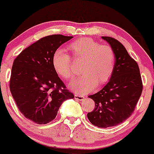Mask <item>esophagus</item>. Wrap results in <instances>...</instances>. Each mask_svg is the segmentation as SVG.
Listing matches in <instances>:
<instances>
[{
	"label": "esophagus",
	"instance_id": "1",
	"mask_svg": "<svg viewBox=\"0 0 154 154\" xmlns=\"http://www.w3.org/2000/svg\"><path fill=\"white\" fill-rule=\"evenodd\" d=\"M74 98L75 100H76L77 101H79V102L83 101L84 100V97L83 95H79V94H75Z\"/></svg>",
	"mask_w": 154,
	"mask_h": 154
}]
</instances>
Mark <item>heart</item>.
<instances>
[{"mask_svg":"<svg viewBox=\"0 0 154 154\" xmlns=\"http://www.w3.org/2000/svg\"><path fill=\"white\" fill-rule=\"evenodd\" d=\"M68 48L73 58L83 60L82 75L71 84L77 93H87L96 85H102L109 81L115 66L114 51L110 45H101L90 38H81L71 42ZM52 62L54 71L62 79L70 80L74 76L70 55L64 50L54 52Z\"/></svg>","mask_w":154,"mask_h":154,"instance_id":"1","label":"heart"}]
</instances>
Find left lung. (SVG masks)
I'll use <instances>...</instances> for the list:
<instances>
[{
    "mask_svg": "<svg viewBox=\"0 0 154 154\" xmlns=\"http://www.w3.org/2000/svg\"><path fill=\"white\" fill-rule=\"evenodd\" d=\"M102 38L114 51V70L106 85L89 96L95 108L88 113V119L97 127L106 128L119 125L132 115L142 94L143 84L138 64L123 44L113 38Z\"/></svg>",
    "mask_w": 154,
    "mask_h": 154,
    "instance_id": "obj_1",
    "label": "left lung"
}]
</instances>
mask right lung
<instances>
[{"label": "right lung", "instance_id": "1", "mask_svg": "<svg viewBox=\"0 0 154 154\" xmlns=\"http://www.w3.org/2000/svg\"><path fill=\"white\" fill-rule=\"evenodd\" d=\"M72 38L61 34L43 37L14 60L10 92L20 112L35 123L53 121L62 102L74 97L59 78L52 62L54 52Z\"/></svg>", "mask_w": 154, "mask_h": 154}]
</instances>
